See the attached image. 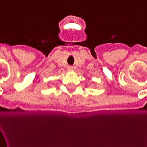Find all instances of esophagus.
Listing matches in <instances>:
<instances>
[{
  "instance_id": "esophagus-1",
  "label": "esophagus",
  "mask_w": 147,
  "mask_h": 147,
  "mask_svg": "<svg viewBox=\"0 0 147 147\" xmlns=\"http://www.w3.org/2000/svg\"><path fill=\"white\" fill-rule=\"evenodd\" d=\"M67 69H68V71H72L73 70V67H72V66H68Z\"/></svg>"
}]
</instances>
